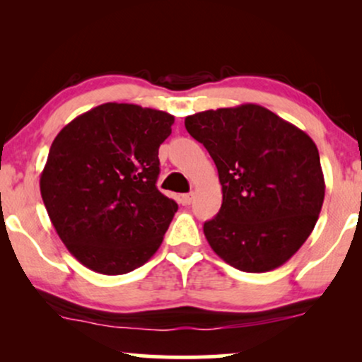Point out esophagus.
Instances as JSON below:
<instances>
[{
    "instance_id": "1",
    "label": "esophagus",
    "mask_w": 362,
    "mask_h": 362,
    "mask_svg": "<svg viewBox=\"0 0 362 362\" xmlns=\"http://www.w3.org/2000/svg\"><path fill=\"white\" fill-rule=\"evenodd\" d=\"M180 202L182 206H189L192 202V192H189V194H181L180 196Z\"/></svg>"
}]
</instances>
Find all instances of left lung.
<instances>
[{
	"label": "left lung",
	"mask_w": 362,
	"mask_h": 362,
	"mask_svg": "<svg viewBox=\"0 0 362 362\" xmlns=\"http://www.w3.org/2000/svg\"><path fill=\"white\" fill-rule=\"evenodd\" d=\"M222 186L221 211L204 222L211 249L242 272L279 269L305 244L325 201L315 141L257 103L186 117Z\"/></svg>",
	"instance_id": "left-lung-1"
}]
</instances>
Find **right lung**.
I'll use <instances>...</instances> for the list:
<instances>
[{
  "mask_svg": "<svg viewBox=\"0 0 362 362\" xmlns=\"http://www.w3.org/2000/svg\"><path fill=\"white\" fill-rule=\"evenodd\" d=\"M175 117L102 103L54 138L41 196L67 250L97 274L123 275L160 249L177 204L156 187L158 148Z\"/></svg>",
  "mask_w": 362,
  "mask_h": 362,
  "instance_id": "add662e5",
  "label": "right lung"
}]
</instances>
